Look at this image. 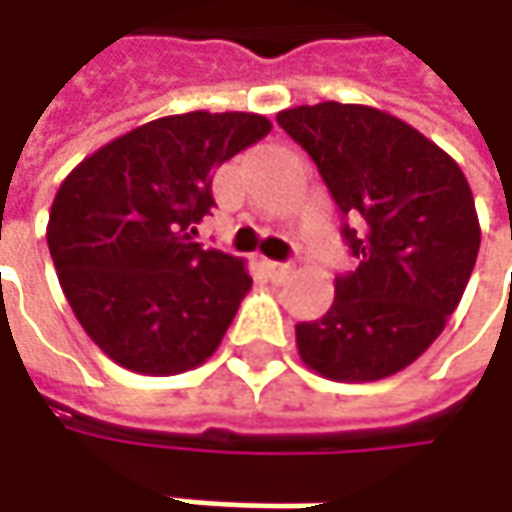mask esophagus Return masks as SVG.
I'll list each match as a JSON object with an SVG mask.
<instances>
[{
	"mask_svg": "<svg viewBox=\"0 0 512 512\" xmlns=\"http://www.w3.org/2000/svg\"><path fill=\"white\" fill-rule=\"evenodd\" d=\"M265 273L270 276V282L282 285L293 276V265H285V262H265Z\"/></svg>",
	"mask_w": 512,
	"mask_h": 512,
	"instance_id": "1",
	"label": "esophagus"
}]
</instances>
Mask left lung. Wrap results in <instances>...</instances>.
I'll return each mask as SVG.
<instances>
[{
  "label": "left lung",
  "instance_id": "obj_1",
  "mask_svg": "<svg viewBox=\"0 0 512 512\" xmlns=\"http://www.w3.org/2000/svg\"><path fill=\"white\" fill-rule=\"evenodd\" d=\"M342 213L359 267L336 276L322 319L296 325L302 362L333 382H376L413 364L462 302L479 216L462 168L407 122L367 105L276 116Z\"/></svg>",
  "mask_w": 512,
  "mask_h": 512
}]
</instances>
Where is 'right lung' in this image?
I'll use <instances>...</instances> for the list:
<instances>
[{
    "instance_id": "add662e5",
    "label": "right lung",
    "mask_w": 512,
    "mask_h": 512,
    "mask_svg": "<svg viewBox=\"0 0 512 512\" xmlns=\"http://www.w3.org/2000/svg\"><path fill=\"white\" fill-rule=\"evenodd\" d=\"M270 133L259 113H179L70 170L48 222L50 259L93 342L133 373L210 359L253 285L242 259L193 242L213 170Z\"/></svg>"
}]
</instances>
